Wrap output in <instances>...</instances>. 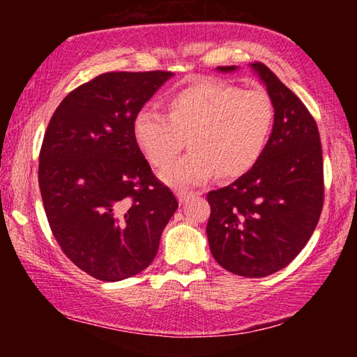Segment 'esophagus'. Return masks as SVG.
<instances>
[{
	"instance_id": "1",
	"label": "esophagus",
	"mask_w": 357,
	"mask_h": 357,
	"mask_svg": "<svg viewBox=\"0 0 357 357\" xmlns=\"http://www.w3.org/2000/svg\"><path fill=\"white\" fill-rule=\"evenodd\" d=\"M195 195H197V193H193V192H185V190H180V192L177 193V198H178V202L183 204V203H187L188 199H192V198L195 197Z\"/></svg>"
}]
</instances>
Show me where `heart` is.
Instances as JSON below:
<instances>
[{"instance_id": "heart-1", "label": "heart", "mask_w": 357, "mask_h": 357, "mask_svg": "<svg viewBox=\"0 0 357 357\" xmlns=\"http://www.w3.org/2000/svg\"><path fill=\"white\" fill-rule=\"evenodd\" d=\"M167 116L141 109L133 119V138L155 169H167L187 146L193 151L162 174L170 185L190 187L218 172L241 177L265 153L275 125V104L263 89H241L202 79L165 99Z\"/></svg>"}]
</instances>
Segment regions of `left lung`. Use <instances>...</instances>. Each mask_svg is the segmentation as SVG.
<instances>
[{
	"mask_svg": "<svg viewBox=\"0 0 357 357\" xmlns=\"http://www.w3.org/2000/svg\"><path fill=\"white\" fill-rule=\"evenodd\" d=\"M250 66L275 104V125L260 160L208 193L206 234L224 270L263 278L289 265L315 231L324 208V155L314 116L299 97L263 63Z\"/></svg>",
	"mask_w": 357,
	"mask_h": 357,
	"instance_id": "left-lung-1",
	"label": "left lung"
}]
</instances>
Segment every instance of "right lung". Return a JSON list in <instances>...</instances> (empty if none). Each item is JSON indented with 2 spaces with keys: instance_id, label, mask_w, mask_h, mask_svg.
Here are the masks:
<instances>
[{
  "instance_id": "obj_1",
  "label": "right lung",
  "mask_w": 357,
  "mask_h": 357,
  "mask_svg": "<svg viewBox=\"0 0 357 357\" xmlns=\"http://www.w3.org/2000/svg\"><path fill=\"white\" fill-rule=\"evenodd\" d=\"M170 71H112L71 91L47 126L38 185L58 245L100 281L146 270L177 198L155 178L133 119Z\"/></svg>"
}]
</instances>
